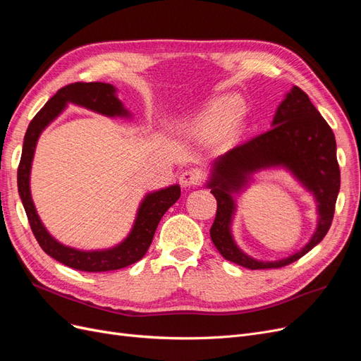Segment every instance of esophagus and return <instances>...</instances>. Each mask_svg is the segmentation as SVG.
Returning a JSON list of instances; mask_svg holds the SVG:
<instances>
[{
  "mask_svg": "<svg viewBox=\"0 0 361 361\" xmlns=\"http://www.w3.org/2000/svg\"><path fill=\"white\" fill-rule=\"evenodd\" d=\"M200 183V172L196 169H188L181 172L180 176V184L183 188H190V185H196Z\"/></svg>",
  "mask_w": 361,
  "mask_h": 361,
  "instance_id": "obj_1",
  "label": "esophagus"
}]
</instances>
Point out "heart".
<instances>
[{
  "label": "heart",
  "mask_w": 361,
  "mask_h": 361,
  "mask_svg": "<svg viewBox=\"0 0 361 361\" xmlns=\"http://www.w3.org/2000/svg\"><path fill=\"white\" fill-rule=\"evenodd\" d=\"M243 115V103L235 97H220L208 104L201 117L197 130L202 133H212L224 130L226 127L238 121Z\"/></svg>",
  "instance_id": "obj_1"
}]
</instances>
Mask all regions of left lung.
<instances>
[{
	"label": "left lung",
	"instance_id": "obj_1",
	"mask_svg": "<svg viewBox=\"0 0 361 361\" xmlns=\"http://www.w3.org/2000/svg\"><path fill=\"white\" fill-rule=\"evenodd\" d=\"M271 126L269 132L219 156L207 183L217 201L216 219L210 229L214 246L225 259L250 270L293 264L321 243L331 226L341 189L334 133L303 90L293 87L279 104ZM279 166L286 167L316 196L319 225L311 241L297 254L279 262H258L244 254L230 234L235 211L231 195L245 187L253 173Z\"/></svg>",
	"mask_w": 361,
	"mask_h": 361
}]
</instances>
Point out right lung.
Returning a JSON list of instances; mask_svg holds the SVG:
<instances>
[{
	"label": "right lung",
	"mask_w": 361,
	"mask_h": 361,
	"mask_svg": "<svg viewBox=\"0 0 361 361\" xmlns=\"http://www.w3.org/2000/svg\"><path fill=\"white\" fill-rule=\"evenodd\" d=\"M115 91L117 90L111 84L104 82H75L58 90L56 94L52 96L36 114V117L31 120L24 137V147H22V156L18 168L19 196L22 204H24L32 234L39 241L40 247L58 262L71 267V269L88 273L120 270L141 259L147 253L151 241H153L161 216L168 212L169 207L178 201L181 195L178 184L148 193L139 205L130 234L118 246L106 250L84 252L64 246L43 226L30 192L31 164L40 133L46 126L64 111L67 103L79 104V106L103 114L106 117H130L129 111L124 109Z\"/></svg>",
	"instance_id": "right-lung-1"
}]
</instances>
